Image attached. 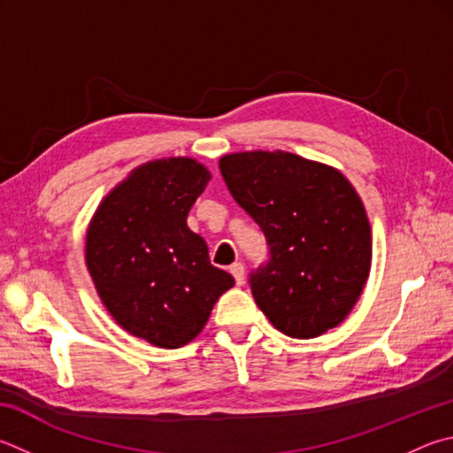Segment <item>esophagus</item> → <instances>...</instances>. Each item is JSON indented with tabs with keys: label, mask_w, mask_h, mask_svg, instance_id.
Wrapping results in <instances>:
<instances>
[{
	"label": "esophagus",
	"mask_w": 453,
	"mask_h": 453,
	"mask_svg": "<svg viewBox=\"0 0 453 453\" xmlns=\"http://www.w3.org/2000/svg\"><path fill=\"white\" fill-rule=\"evenodd\" d=\"M229 273L234 275L237 285H243L245 283V267H243V263H234V265L229 267Z\"/></svg>",
	"instance_id": "1"
}]
</instances>
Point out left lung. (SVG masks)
<instances>
[{"label": "left lung", "instance_id": "left-lung-1", "mask_svg": "<svg viewBox=\"0 0 453 453\" xmlns=\"http://www.w3.org/2000/svg\"><path fill=\"white\" fill-rule=\"evenodd\" d=\"M219 170L269 245V261L250 277L263 315L293 339L341 325L372 261L366 210L352 184L333 166L283 150L226 154Z\"/></svg>", "mask_w": 453, "mask_h": 453}]
</instances>
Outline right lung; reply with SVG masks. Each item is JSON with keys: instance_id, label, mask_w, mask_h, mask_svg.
I'll use <instances>...</instances> for the list:
<instances>
[{"instance_id": "right-lung-1", "label": "right lung", "mask_w": 453, "mask_h": 453, "mask_svg": "<svg viewBox=\"0 0 453 453\" xmlns=\"http://www.w3.org/2000/svg\"><path fill=\"white\" fill-rule=\"evenodd\" d=\"M210 178L194 158L146 162L106 196L87 229L85 261L103 305L154 347L194 341L235 283L186 224Z\"/></svg>"}]
</instances>
